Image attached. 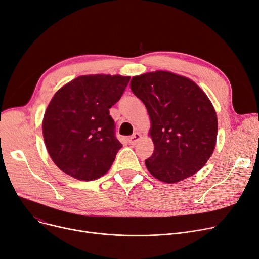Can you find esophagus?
<instances>
[{"label": "esophagus", "instance_id": "esophagus-1", "mask_svg": "<svg viewBox=\"0 0 259 259\" xmlns=\"http://www.w3.org/2000/svg\"><path fill=\"white\" fill-rule=\"evenodd\" d=\"M141 138H142L141 133L137 132V133H134V134L132 135V137H131V138L128 140V141H129V143H130L132 146H135V145H137V144L140 142Z\"/></svg>", "mask_w": 259, "mask_h": 259}]
</instances>
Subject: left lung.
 <instances>
[{
    "instance_id": "obj_1",
    "label": "left lung",
    "mask_w": 259,
    "mask_h": 259,
    "mask_svg": "<svg viewBox=\"0 0 259 259\" xmlns=\"http://www.w3.org/2000/svg\"><path fill=\"white\" fill-rule=\"evenodd\" d=\"M130 88L151 121L154 151L145 160L148 171L166 184L197 173L217 138V116L207 94L192 79L164 70L133 76Z\"/></svg>"
}]
</instances>
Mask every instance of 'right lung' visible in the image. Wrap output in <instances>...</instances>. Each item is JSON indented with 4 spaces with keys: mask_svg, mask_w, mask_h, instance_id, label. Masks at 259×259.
Segmentation results:
<instances>
[{
    "mask_svg": "<svg viewBox=\"0 0 259 259\" xmlns=\"http://www.w3.org/2000/svg\"><path fill=\"white\" fill-rule=\"evenodd\" d=\"M129 80L119 74L80 75L53 95L43 118V137L51 159L64 173L88 182L111 168L122 145L109 109Z\"/></svg>",
    "mask_w": 259,
    "mask_h": 259,
    "instance_id": "add662e5",
    "label": "right lung"
}]
</instances>
